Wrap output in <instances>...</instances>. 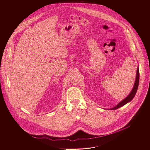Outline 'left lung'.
<instances>
[{
	"label": "left lung",
	"mask_w": 150,
	"mask_h": 150,
	"mask_svg": "<svg viewBox=\"0 0 150 150\" xmlns=\"http://www.w3.org/2000/svg\"><path fill=\"white\" fill-rule=\"evenodd\" d=\"M139 67H138L137 70L135 83H134V84L133 88L131 92L125 99H124L120 102H119L116 106L110 108V110H116L120 107L123 106L124 105H125V104H127V103H128L130 101H131L132 100H133V98H134V97L135 96L136 93H137V89H138V85H139Z\"/></svg>",
	"instance_id": "left-lung-1"
}]
</instances>
